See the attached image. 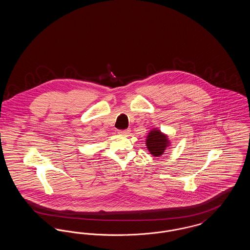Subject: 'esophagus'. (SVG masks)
<instances>
[{"label": "esophagus", "mask_w": 250, "mask_h": 250, "mask_svg": "<svg viewBox=\"0 0 250 250\" xmlns=\"http://www.w3.org/2000/svg\"><path fill=\"white\" fill-rule=\"evenodd\" d=\"M129 132H130V129H124V130L118 131L120 135H127V134H129Z\"/></svg>", "instance_id": "esophagus-1"}]
</instances>
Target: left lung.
<instances>
[{"mask_svg": "<svg viewBox=\"0 0 250 250\" xmlns=\"http://www.w3.org/2000/svg\"><path fill=\"white\" fill-rule=\"evenodd\" d=\"M146 145L150 154L154 156H159L164 154L169 143L165 134L161 133V131L158 129H154L150 131L146 140Z\"/></svg>", "mask_w": 250, "mask_h": 250, "instance_id": "obj_1", "label": "left lung"}]
</instances>
